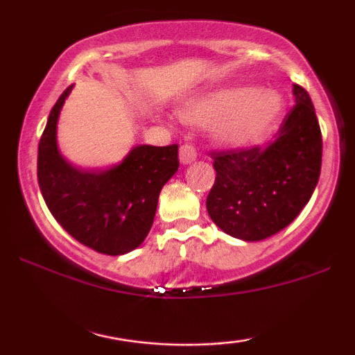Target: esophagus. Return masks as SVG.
I'll return each mask as SVG.
<instances>
[{
	"label": "esophagus",
	"instance_id": "obj_1",
	"mask_svg": "<svg viewBox=\"0 0 355 355\" xmlns=\"http://www.w3.org/2000/svg\"><path fill=\"white\" fill-rule=\"evenodd\" d=\"M178 158H180V164L189 165L191 162L197 160V152H195V148L191 145H182Z\"/></svg>",
	"mask_w": 355,
	"mask_h": 355
}]
</instances>
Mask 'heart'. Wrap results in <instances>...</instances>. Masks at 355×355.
<instances>
[{
  "label": "heart",
  "instance_id": "obj_1",
  "mask_svg": "<svg viewBox=\"0 0 355 355\" xmlns=\"http://www.w3.org/2000/svg\"><path fill=\"white\" fill-rule=\"evenodd\" d=\"M282 112L279 92L239 85L195 96L178 108V116L189 125L211 126L220 148L248 150L272 135Z\"/></svg>",
  "mask_w": 355,
  "mask_h": 355
}]
</instances>
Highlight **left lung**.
I'll return each mask as SVG.
<instances>
[{"label":"left lung","instance_id":"left-lung-1","mask_svg":"<svg viewBox=\"0 0 355 355\" xmlns=\"http://www.w3.org/2000/svg\"><path fill=\"white\" fill-rule=\"evenodd\" d=\"M294 108L263 150L214 152L215 183L207 210L215 225L243 242L284 230L311 200L322 165V135L311 96L294 85Z\"/></svg>","mask_w":355,"mask_h":355}]
</instances>
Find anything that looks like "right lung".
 Returning <instances> with one entry per match:
<instances>
[{
    "label": "right lung",
    "instance_id": "obj_1",
    "mask_svg": "<svg viewBox=\"0 0 355 355\" xmlns=\"http://www.w3.org/2000/svg\"><path fill=\"white\" fill-rule=\"evenodd\" d=\"M73 85L51 108L38 146V183L56 222L100 254L123 255L144 243L158 197L178 170V145H137L120 164L89 172L60 152L58 118Z\"/></svg>",
    "mask_w": 355,
    "mask_h": 355
}]
</instances>
